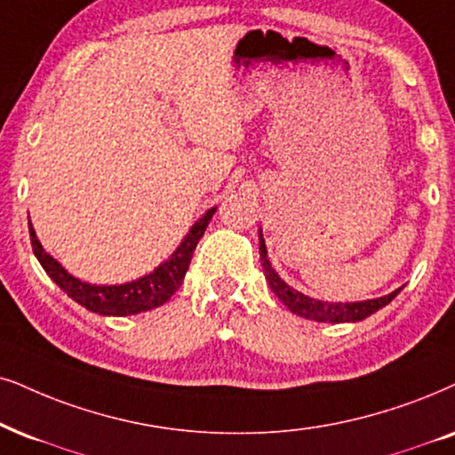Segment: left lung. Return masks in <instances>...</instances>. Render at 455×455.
Segmentation results:
<instances>
[{
    "label": "left lung",
    "mask_w": 455,
    "mask_h": 455,
    "mask_svg": "<svg viewBox=\"0 0 455 455\" xmlns=\"http://www.w3.org/2000/svg\"><path fill=\"white\" fill-rule=\"evenodd\" d=\"M258 239H260V260L264 268V277H267L270 290L275 291V296H277L291 313L300 315L304 319L319 321V323H356V321H363L365 317L376 313V310L387 307L388 302H393V298L403 290V287H399V290L390 291V294L382 298H373V300L361 302H325L317 300V298L304 296L302 291L287 285L277 275V270L273 268V264H270L267 256V243H264L262 231H258Z\"/></svg>",
    "instance_id": "1"
}]
</instances>
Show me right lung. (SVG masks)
I'll return each instance as SVG.
<instances>
[{
    "label": "right lung",
    "instance_id": "obj_1",
    "mask_svg": "<svg viewBox=\"0 0 455 455\" xmlns=\"http://www.w3.org/2000/svg\"><path fill=\"white\" fill-rule=\"evenodd\" d=\"M214 212L216 208L208 210L188 228L187 237L180 241V245L176 247L174 254L168 260L161 262L151 273L119 285H96L73 277L54 256H50L44 250L31 220H28V235H31L33 254L37 256V260L45 273H48V277L68 298H73L75 302L82 304L84 308L92 310V313L102 315V317H125V315H138L145 313V310L157 308L174 296V291L182 285V279H185L188 264H191L195 247H197L199 239L204 237Z\"/></svg>",
    "mask_w": 455,
    "mask_h": 455
}]
</instances>
